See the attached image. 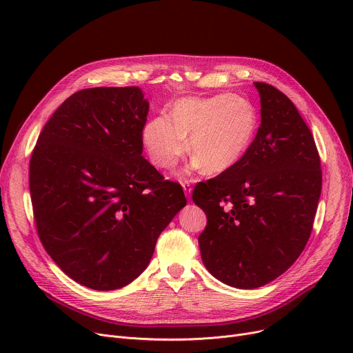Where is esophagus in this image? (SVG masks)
<instances>
[{
	"instance_id": "obj_1",
	"label": "esophagus",
	"mask_w": 353,
	"mask_h": 353,
	"mask_svg": "<svg viewBox=\"0 0 353 353\" xmlns=\"http://www.w3.org/2000/svg\"><path fill=\"white\" fill-rule=\"evenodd\" d=\"M181 186H183V190H184V194H186V197H190V196H192V186H190V183H189V181H183Z\"/></svg>"
}]
</instances>
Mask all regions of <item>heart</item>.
<instances>
[{
  "label": "heart",
  "mask_w": 353,
  "mask_h": 353,
  "mask_svg": "<svg viewBox=\"0 0 353 353\" xmlns=\"http://www.w3.org/2000/svg\"><path fill=\"white\" fill-rule=\"evenodd\" d=\"M170 116H156L141 130L144 150L160 169H172L192 147L194 157L188 172L223 174L245 157L259 130L253 103L228 92L179 99Z\"/></svg>",
  "instance_id": "heart-1"
}]
</instances>
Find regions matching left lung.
Masks as SVG:
<instances>
[{
    "label": "left lung",
    "instance_id": "1",
    "mask_svg": "<svg viewBox=\"0 0 353 353\" xmlns=\"http://www.w3.org/2000/svg\"><path fill=\"white\" fill-rule=\"evenodd\" d=\"M261 125L233 169L193 190L208 216L199 236L206 269L232 288L256 289L303 252L322 190L321 159L309 127L282 91L254 83Z\"/></svg>",
    "mask_w": 353,
    "mask_h": 353
}]
</instances>
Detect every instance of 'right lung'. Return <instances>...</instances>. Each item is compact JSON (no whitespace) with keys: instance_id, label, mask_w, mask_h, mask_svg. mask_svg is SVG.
Wrapping results in <instances>:
<instances>
[{"instance_id":"obj_1","label":"right lung","mask_w":353,"mask_h":353,"mask_svg":"<svg viewBox=\"0 0 353 353\" xmlns=\"http://www.w3.org/2000/svg\"><path fill=\"white\" fill-rule=\"evenodd\" d=\"M148 105L139 87L80 90L55 110L34 147L37 232L57 266L90 289L132 283L188 203L180 184L141 156Z\"/></svg>"}]
</instances>
